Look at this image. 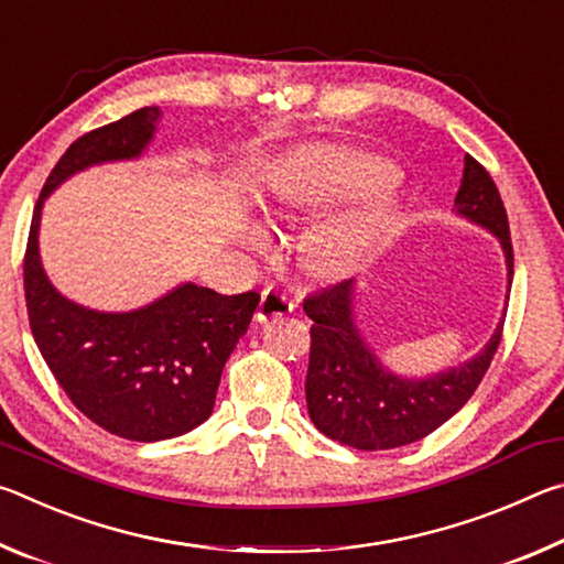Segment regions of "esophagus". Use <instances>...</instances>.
<instances>
[{
    "label": "esophagus",
    "instance_id": "esophagus-1",
    "mask_svg": "<svg viewBox=\"0 0 564 564\" xmlns=\"http://www.w3.org/2000/svg\"><path fill=\"white\" fill-rule=\"evenodd\" d=\"M289 313H293V301L289 295L275 289H265L261 293V303H259V311H256V318L265 321V318L289 316Z\"/></svg>",
    "mask_w": 564,
    "mask_h": 564
}]
</instances>
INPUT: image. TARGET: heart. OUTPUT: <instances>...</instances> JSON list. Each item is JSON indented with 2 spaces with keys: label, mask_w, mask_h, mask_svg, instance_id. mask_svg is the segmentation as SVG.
Listing matches in <instances>:
<instances>
[{
  "label": "heart",
  "mask_w": 564,
  "mask_h": 564,
  "mask_svg": "<svg viewBox=\"0 0 564 564\" xmlns=\"http://www.w3.org/2000/svg\"><path fill=\"white\" fill-rule=\"evenodd\" d=\"M395 166L370 151L336 144L303 147L293 151L273 174L271 206L275 214L295 216L343 196L360 194L348 208L313 228L303 243L311 271L340 275L388 228L395 214ZM241 243L261 248L265 243L263 228L246 226Z\"/></svg>",
  "instance_id": "1"
}]
</instances>
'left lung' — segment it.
Returning a JSON list of instances; mask_svg holds the SVG:
<instances>
[{"label": "left lung", "instance_id": "1", "mask_svg": "<svg viewBox=\"0 0 564 564\" xmlns=\"http://www.w3.org/2000/svg\"><path fill=\"white\" fill-rule=\"evenodd\" d=\"M455 214L498 238L508 265L510 291L512 243L508 214L495 181L470 154H465ZM356 285L352 279L343 281L303 301L305 316L313 321L305 376L308 415L330 441L358 451H390L423 441L451 420L480 386L500 346L505 316L473 358L423 378L398 376L378 358L358 328Z\"/></svg>", "mask_w": 564, "mask_h": 564}]
</instances>
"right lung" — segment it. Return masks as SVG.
Returning <instances> with one entry per match:
<instances>
[{
  "label": "right lung",
  "mask_w": 564,
  "mask_h": 564,
  "mask_svg": "<svg viewBox=\"0 0 564 564\" xmlns=\"http://www.w3.org/2000/svg\"><path fill=\"white\" fill-rule=\"evenodd\" d=\"M161 111L84 133L46 178L24 256V293L32 336L72 403L111 435L154 443L208 420L228 356L248 330L261 295H221L196 283L133 311H97L54 289L40 256L42 208L66 178L91 166L133 161L156 137Z\"/></svg>",
  "instance_id": "right-lung-1"
}]
</instances>
